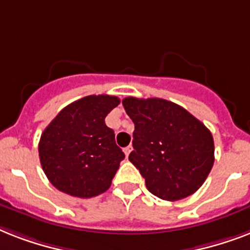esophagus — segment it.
<instances>
[{"label":"esophagus","instance_id":"esophagus-1","mask_svg":"<svg viewBox=\"0 0 250 250\" xmlns=\"http://www.w3.org/2000/svg\"><path fill=\"white\" fill-rule=\"evenodd\" d=\"M131 150H132V146L129 145V146H127V148H125V157L129 156V153H131Z\"/></svg>","mask_w":250,"mask_h":250}]
</instances>
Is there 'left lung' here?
I'll list each match as a JSON object with an SVG mask.
<instances>
[{"label": "left lung", "instance_id": "left-lung-1", "mask_svg": "<svg viewBox=\"0 0 250 250\" xmlns=\"http://www.w3.org/2000/svg\"><path fill=\"white\" fill-rule=\"evenodd\" d=\"M135 125L128 160L150 193L166 201L193 194L214 164V140L205 125L184 107L164 98L125 97Z\"/></svg>", "mask_w": 250, "mask_h": 250}]
</instances>
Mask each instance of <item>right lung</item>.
<instances>
[{"mask_svg":"<svg viewBox=\"0 0 250 250\" xmlns=\"http://www.w3.org/2000/svg\"><path fill=\"white\" fill-rule=\"evenodd\" d=\"M119 102L109 94L80 98L61 110L41 133V166L57 189L80 198L109 189L125 153L105 118Z\"/></svg>","mask_w":250,"mask_h":250,"instance_id":"right-lung-1","label":"right lung"}]
</instances>
